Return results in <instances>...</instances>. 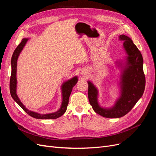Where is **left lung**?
I'll list each match as a JSON object with an SVG mask.
<instances>
[{"instance_id":"obj_1","label":"left lung","mask_w":156,"mask_h":156,"mask_svg":"<svg viewBox=\"0 0 156 156\" xmlns=\"http://www.w3.org/2000/svg\"><path fill=\"white\" fill-rule=\"evenodd\" d=\"M119 38L124 41V46L128 56L127 67L123 72L122 78V95L115 107L106 109L99 105L97 89L90 82H88L90 104L96 113L105 118H120L127 114L142 97L145 88L146 79L142 55L129 37L122 34Z\"/></svg>"}]
</instances>
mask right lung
<instances>
[{"label": "right lung", "instance_id": "right-lung-1", "mask_svg": "<svg viewBox=\"0 0 156 156\" xmlns=\"http://www.w3.org/2000/svg\"><path fill=\"white\" fill-rule=\"evenodd\" d=\"M27 40L28 39L23 38L21 40V43L18 45L15 51H14L12 55V60H11L12 73H11V77L10 80V90L11 96L14 100V101H15L17 104L30 116L35 118V119H57V118H59L60 116L63 115L64 113L66 111L70 94L72 92V88L75 85V84H76L77 82V77H75L63 84L62 88V105H61L60 108L57 112L50 113V114L41 115V114H38V113L37 112H32L27 109L23 105V103L20 100V99L18 98L16 94V87H17L16 72H17V60L18 58V56L20 55L21 51H22L23 47H24L25 45L26 44Z\"/></svg>", "mask_w": 156, "mask_h": 156}]
</instances>
